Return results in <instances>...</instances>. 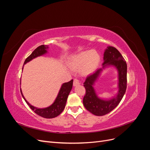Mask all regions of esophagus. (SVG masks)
<instances>
[{
	"label": "esophagus",
	"instance_id": "1",
	"mask_svg": "<svg viewBox=\"0 0 150 150\" xmlns=\"http://www.w3.org/2000/svg\"><path fill=\"white\" fill-rule=\"evenodd\" d=\"M79 84H80L79 80L78 79H76V78L74 79V81H73V85H74V86H76L79 85Z\"/></svg>",
	"mask_w": 150,
	"mask_h": 150
}]
</instances>
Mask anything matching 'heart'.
<instances>
[{
    "label": "heart",
    "mask_w": 150,
    "mask_h": 150,
    "mask_svg": "<svg viewBox=\"0 0 150 150\" xmlns=\"http://www.w3.org/2000/svg\"><path fill=\"white\" fill-rule=\"evenodd\" d=\"M99 61L100 56L98 53L89 50L72 56L69 61V64L74 69L84 67V71L89 72L96 67Z\"/></svg>",
    "instance_id": "obj_1"
}]
</instances>
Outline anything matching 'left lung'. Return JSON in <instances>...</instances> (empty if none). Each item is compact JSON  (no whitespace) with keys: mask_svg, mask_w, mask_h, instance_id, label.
Returning a JSON list of instances; mask_svg holds the SVG:
<instances>
[{"mask_svg":"<svg viewBox=\"0 0 150 150\" xmlns=\"http://www.w3.org/2000/svg\"><path fill=\"white\" fill-rule=\"evenodd\" d=\"M103 59V68L113 66L118 72L119 91L116 97L110 100H103L97 96L93 86L102 69H98L87 76L84 83L86 94L83 98V104L86 110L96 116H104L114 110L121 101L127 87V64L121 53L115 47L109 46L104 51Z\"/></svg>","mask_w":150,"mask_h":150,"instance_id":"obj_1","label":"left lung"}]
</instances>
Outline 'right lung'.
<instances>
[{"label": "right lung", "mask_w": 150, "mask_h": 150, "mask_svg": "<svg viewBox=\"0 0 150 150\" xmlns=\"http://www.w3.org/2000/svg\"><path fill=\"white\" fill-rule=\"evenodd\" d=\"M48 48V46H46V45H41V46L38 47L33 52H32V54L26 58V59L24 61V65L27 62H28L32 59H33L46 54L47 52V49ZM22 69H23V67H22ZM72 83H73V80L72 79L70 81H69V82L63 84L60 89L59 92L58 93V95L55 101L54 102L52 105L46 108L40 109L30 105V104L26 101V99L24 97L23 94L22 93L21 89V92L25 101L29 106L31 110L34 111L36 114L40 116L45 117V118H53V117H55L59 115L63 111V110H64L68 95H69L72 88Z\"/></svg>", "instance_id": "obj_1"}]
</instances>
